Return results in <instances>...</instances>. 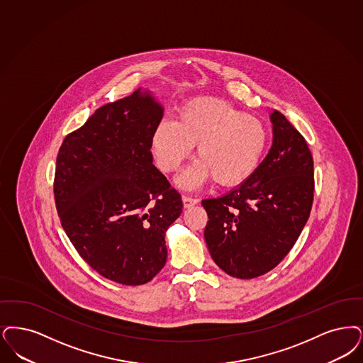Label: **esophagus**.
<instances>
[{"label": "esophagus", "instance_id": "1", "mask_svg": "<svg viewBox=\"0 0 363 363\" xmlns=\"http://www.w3.org/2000/svg\"><path fill=\"white\" fill-rule=\"evenodd\" d=\"M182 203H184V208H190V206L199 203V200L197 199H191V197H188V196H182Z\"/></svg>", "mask_w": 363, "mask_h": 363}]
</instances>
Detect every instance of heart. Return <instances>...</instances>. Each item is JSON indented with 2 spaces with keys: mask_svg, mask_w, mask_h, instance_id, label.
I'll use <instances>...</instances> for the list:
<instances>
[{
  "mask_svg": "<svg viewBox=\"0 0 363 363\" xmlns=\"http://www.w3.org/2000/svg\"><path fill=\"white\" fill-rule=\"evenodd\" d=\"M269 133L259 118L213 97H196L178 109L177 121L162 120L152 133V151L163 172H174L197 145L194 160L178 177L181 188L213 181L225 188L245 184L261 164Z\"/></svg>",
  "mask_w": 363,
  "mask_h": 363,
  "instance_id": "1",
  "label": "heart"
}]
</instances>
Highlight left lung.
Segmentation results:
<instances>
[{
    "label": "left lung",
    "mask_w": 363,
    "mask_h": 363,
    "mask_svg": "<svg viewBox=\"0 0 363 363\" xmlns=\"http://www.w3.org/2000/svg\"><path fill=\"white\" fill-rule=\"evenodd\" d=\"M273 145L245 184L203 200V236L212 259L235 278L274 269L294 246L313 201V160L303 135L281 112H270Z\"/></svg>",
    "instance_id": "obj_1"
}]
</instances>
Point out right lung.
I'll return each instance as SVG.
<instances>
[{"instance_id":"obj_1","label":"right lung","mask_w":363,"mask_h":363,"mask_svg":"<svg viewBox=\"0 0 363 363\" xmlns=\"http://www.w3.org/2000/svg\"><path fill=\"white\" fill-rule=\"evenodd\" d=\"M163 106L142 87L99 108L60 145L54 182L65 233L102 277L143 285L167 259L166 231L182 213L179 193L152 164Z\"/></svg>"}]
</instances>
